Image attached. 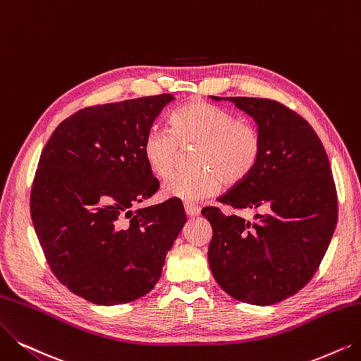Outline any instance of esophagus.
Wrapping results in <instances>:
<instances>
[{"instance_id":"obj_1","label":"esophagus","mask_w":361,"mask_h":361,"mask_svg":"<svg viewBox=\"0 0 361 361\" xmlns=\"http://www.w3.org/2000/svg\"><path fill=\"white\" fill-rule=\"evenodd\" d=\"M185 213L190 216V218H195V216L200 214L201 209L198 206H194V204H190V203H185Z\"/></svg>"}]
</instances>
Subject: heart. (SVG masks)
<instances>
[{"mask_svg":"<svg viewBox=\"0 0 361 361\" xmlns=\"http://www.w3.org/2000/svg\"><path fill=\"white\" fill-rule=\"evenodd\" d=\"M180 145H197L192 157L197 169L171 178L163 195L200 201L218 192L222 182L237 185L252 175L261 158L262 136L233 112L192 100L173 112L171 128L152 127L143 139V157L155 176H171Z\"/></svg>","mask_w":361,"mask_h":361,"instance_id":"obj_1","label":"heart"}]
</instances>
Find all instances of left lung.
Here are the masks:
<instances>
[{"label": "left lung", "mask_w": 361, "mask_h": 361, "mask_svg": "<svg viewBox=\"0 0 361 361\" xmlns=\"http://www.w3.org/2000/svg\"><path fill=\"white\" fill-rule=\"evenodd\" d=\"M255 120L262 152L252 175L218 198L237 210L264 209L249 222L204 207L209 265L237 300L272 305L298 293L319 269L338 222L336 186L322 140L307 120L271 99L219 97Z\"/></svg>", "instance_id": "left-lung-1"}]
</instances>
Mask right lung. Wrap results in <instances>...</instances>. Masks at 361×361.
I'll return each mask as SVG.
<instances>
[{
    "label": "right lung",
    "mask_w": 361,
    "mask_h": 361,
    "mask_svg": "<svg viewBox=\"0 0 361 361\" xmlns=\"http://www.w3.org/2000/svg\"><path fill=\"white\" fill-rule=\"evenodd\" d=\"M173 99L164 93L80 109L41 152L31 190L37 237L56 279L93 304H126L151 292L186 222L176 200L133 210L160 188L143 139Z\"/></svg>",
    "instance_id": "obj_1"
}]
</instances>
